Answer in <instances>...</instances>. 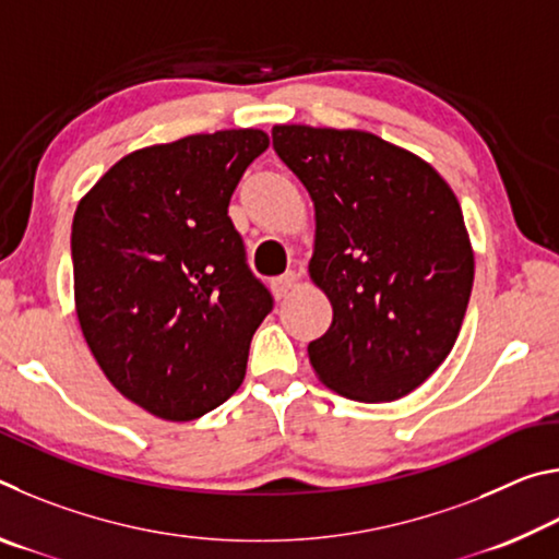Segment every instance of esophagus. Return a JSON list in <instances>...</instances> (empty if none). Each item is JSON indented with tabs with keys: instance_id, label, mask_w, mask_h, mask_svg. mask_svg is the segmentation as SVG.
<instances>
[{
	"instance_id": "34e87169",
	"label": "esophagus",
	"mask_w": 559,
	"mask_h": 559,
	"mask_svg": "<svg viewBox=\"0 0 559 559\" xmlns=\"http://www.w3.org/2000/svg\"><path fill=\"white\" fill-rule=\"evenodd\" d=\"M298 286V276L296 273H286V276H281V278H273V283H271V290H273V296H276L278 300H283V298H288V293Z\"/></svg>"
}]
</instances>
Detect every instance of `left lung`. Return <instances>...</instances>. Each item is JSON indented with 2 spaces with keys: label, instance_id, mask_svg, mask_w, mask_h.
I'll return each mask as SVG.
<instances>
[{
  "label": "left lung",
  "instance_id": "left-lung-1",
  "mask_svg": "<svg viewBox=\"0 0 559 559\" xmlns=\"http://www.w3.org/2000/svg\"><path fill=\"white\" fill-rule=\"evenodd\" d=\"M273 150L316 206L310 281L333 323L308 345L318 380L382 404L449 357L473 288L461 204L427 159L367 130L273 126Z\"/></svg>",
  "mask_w": 559,
  "mask_h": 559
}]
</instances>
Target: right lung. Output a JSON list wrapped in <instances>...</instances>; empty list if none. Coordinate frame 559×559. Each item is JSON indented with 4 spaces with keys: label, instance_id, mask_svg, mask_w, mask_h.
<instances>
[{
    "label": "right lung",
    "instance_id": "obj_1",
    "mask_svg": "<svg viewBox=\"0 0 559 559\" xmlns=\"http://www.w3.org/2000/svg\"><path fill=\"white\" fill-rule=\"evenodd\" d=\"M266 147L257 128L140 147L75 206L83 337L108 382L159 419L192 421L229 400L271 313L229 219L236 185Z\"/></svg>",
    "mask_w": 559,
    "mask_h": 559
}]
</instances>
